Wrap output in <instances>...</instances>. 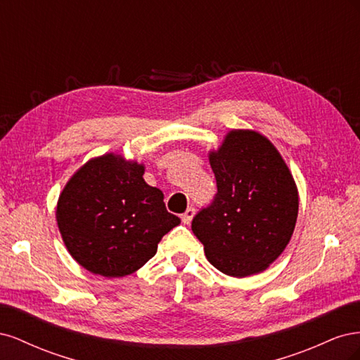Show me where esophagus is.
Listing matches in <instances>:
<instances>
[{
  "label": "esophagus",
  "mask_w": 360,
  "mask_h": 360,
  "mask_svg": "<svg viewBox=\"0 0 360 360\" xmlns=\"http://www.w3.org/2000/svg\"><path fill=\"white\" fill-rule=\"evenodd\" d=\"M193 216H195V209H193V207H189V209L181 214L183 224H191V221L193 219Z\"/></svg>",
  "instance_id": "1"
}]
</instances>
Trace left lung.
<instances>
[{
	"label": "left lung",
	"mask_w": 360,
	"mask_h": 360,
	"mask_svg": "<svg viewBox=\"0 0 360 360\" xmlns=\"http://www.w3.org/2000/svg\"><path fill=\"white\" fill-rule=\"evenodd\" d=\"M217 193L192 221L212 266L245 278L284 252L299 213V192L285 160L255 130L233 129L209 151Z\"/></svg>",
	"instance_id": "1"
}]
</instances>
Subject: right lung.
Returning a JSON list of instances; mask_svg holds the SVG:
<instances>
[{
    "label": "right lung",
    "instance_id": "add662e5",
    "mask_svg": "<svg viewBox=\"0 0 360 360\" xmlns=\"http://www.w3.org/2000/svg\"><path fill=\"white\" fill-rule=\"evenodd\" d=\"M144 171V163L106 153L84 163L60 193L56 216L63 242L94 275L134 274L180 224L162 191L146 183Z\"/></svg>",
    "mask_w": 360,
    "mask_h": 360
}]
</instances>
